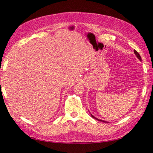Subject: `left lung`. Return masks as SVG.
I'll list each match as a JSON object with an SVG mask.
<instances>
[{
	"label": "left lung",
	"mask_w": 153,
	"mask_h": 153,
	"mask_svg": "<svg viewBox=\"0 0 153 153\" xmlns=\"http://www.w3.org/2000/svg\"><path fill=\"white\" fill-rule=\"evenodd\" d=\"M134 53H135V54L136 55V56H137V58H138V59L139 60H141V56H140V55H139V54L137 53V51H136L135 50H134ZM91 117H93V118H95V119H96L97 120H98V121H100V122H106V121H104V120H100V119H99V118H96V117H95V116H94L93 115H92L91 114Z\"/></svg>",
	"instance_id": "obj_1"
}]
</instances>
